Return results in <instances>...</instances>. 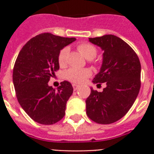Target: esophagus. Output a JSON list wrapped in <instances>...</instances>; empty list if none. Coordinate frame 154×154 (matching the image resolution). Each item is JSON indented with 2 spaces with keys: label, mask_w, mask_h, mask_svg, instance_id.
I'll return each mask as SVG.
<instances>
[{
  "label": "esophagus",
  "mask_w": 154,
  "mask_h": 154,
  "mask_svg": "<svg viewBox=\"0 0 154 154\" xmlns=\"http://www.w3.org/2000/svg\"><path fill=\"white\" fill-rule=\"evenodd\" d=\"M79 85H77V84H72V87H73L74 90H77V89H78L79 88Z\"/></svg>",
  "instance_id": "esophagus-1"
}]
</instances>
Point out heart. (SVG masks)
<instances>
[{
	"instance_id": "heart-1",
	"label": "heart",
	"mask_w": 154,
	"mask_h": 154,
	"mask_svg": "<svg viewBox=\"0 0 154 154\" xmlns=\"http://www.w3.org/2000/svg\"><path fill=\"white\" fill-rule=\"evenodd\" d=\"M77 49L82 54L84 57L87 59H92L96 57L97 54V48L89 43H82L77 46ZM69 52V48L65 47L62 48L57 56V61L60 66H64L66 64V58ZM91 74L90 69L87 68H77L71 67L66 72V78L74 83H81L86 80Z\"/></svg>"
}]
</instances>
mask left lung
<instances>
[{
	"label": "left lung",
	"mask_w": 154,
	"mask_h": 154,
	"mask_svg": "<svg viewBox=\"0 0 154 154\" xmlns=\"http://www.w3.org/2000/svg\"><path fill=\"white\" fill-rule=\"evenodd\" d=\"M89 41L104 51L102 65L93 82H106V87L101 92L91 88L86 100L87 115L98 124H112L125 116L138 97L140 62L132 48L116 35L89 38Z\"/></svg>",
	"instance_id": "1"
}]
</instances>
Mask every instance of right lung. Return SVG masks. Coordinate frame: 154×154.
<instances>
[{
  "instance_id": "obj_1",
  "label": "right lung",
  "mask_w": 154,
  "mask_h": 154,
  "mask_svg": "<svg viewBox=\"0 0 154 154\" xmlns=\"http://www.w3.org/2000/svg\"><path fill=\"white\" fill-rule=\"evenodd\" d=\"M75 40L44 33L29 40L19 53L13 69L15 94L35 122L54 125L65 116L66 104L73 92L72 84L64 81L55 90L48 82L59 69L60 50Z\"/></svg>"
}]
</instances>
